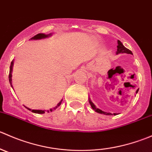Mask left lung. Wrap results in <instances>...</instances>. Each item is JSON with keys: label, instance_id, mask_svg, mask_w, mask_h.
I'll use <instances>...</instances> for the list:
<instances>
[{"label": "left lung", "instance_id": "8db88e82", "mask_svg": "<svg viewBox=\"0 0 152 152\" xmlns=\"http://www.w3.org/2000/svg\"><path fill=\"white\" fill-rule=\"evenodd\" d=\"M117 51H116V54H118V53H128V54H132V51L130 50H129V49H127L126 48L124 45L122 44V42H121L120 40H118V46H117ZM138 89L137 90V91H136V93H137V92H138ZM89 102H90V104L91 105L92 108H93V110H94V111H96V113H100V114H103V115H112V113H107V112H104V111H102V110H100V109L97 108V107H96V105L94 104L92 102V101L90 100V99L89 98ZM113 115H117V113H113Z\"/></svg>", "mask_w": 152, "mask_h": 152}]
</instances>
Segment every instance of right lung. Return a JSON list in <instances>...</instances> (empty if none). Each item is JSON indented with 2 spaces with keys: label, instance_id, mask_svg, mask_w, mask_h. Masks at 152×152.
Here are the masks:
<instances>
[{
  "label": "right lung",
  "instance_id": "add662e5",
  "mask_svg": "<svg viewBox=\"0 0 152 152\" xmlns=\"http://www.w3.org/2000/svg\"><path fill=\"white\" fill-rule=\"evenodd\" d=\"M52 35V34H42V33H40V34H38L35 35L34 37H31L30 39V40H37V39H45V38H47V37H50ZM13 65H14V60H12V62H11V65H10V74H9V80H10V83L11 86H12V87L13 88V87H12V67H13ZM62 100L59 102V103H58V104L55 107H53V108L52 109H50L49 110H47L48 113H49V112H52L53 110H55L56 108H57L58 107H59V106L61 105V104H62ZM26 108L28 109V110H30V111H31L32 113H37V114H43V113H45V110H31V109L30 108H28V107H26L25 106Z\"/></svg>",
  "mask_w": 152,
  "mask_h": 152
}]
</instances>
